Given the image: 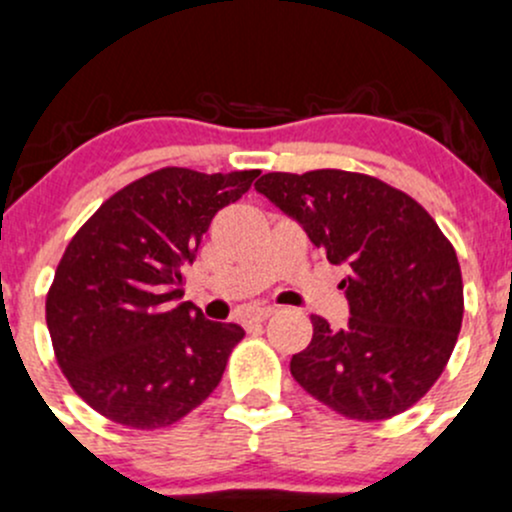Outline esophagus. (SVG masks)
Here are the masks:
<instances>
[{
	"label": "esophagus",
	"instance_id": "esophagus-1",
	"mask_svg": "<svg viewBox=\"0 0 512 512\" xmlns=\"http://www.w3.org/2000/svg\"><path fill=\"white\" fill-rule=\"evenodd\" d=\"M272 314H274L272 306H265V309L250 311V314H247V321H250V324H265Z\"/></svg>",
	"mask_w": 512,
	"mask_h": 512
}]
</instances>
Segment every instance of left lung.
Here are the masks:
<instances>
[{"instance_id":"8db88e82","label":"left lung","mask_w":512,"mask_h":512,"mask_svg":"<svg viewBox=\"0 0 512 512\" xmlns=\"http://www.w3.org/2000/svg\"><path fill=\"white\" fill-rule=\"evenodd\" d=\"M294 218L331 265H346L351 319L292 355L294 380L358 422L410 410L439 380L464 319L459 257L434 218L400 188L368 174L272 171L255 184Z\"/></svg>"}]
</instances>
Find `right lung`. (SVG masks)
<instances>
[{
  "label": "right lung",
  "mask_w": 512,
  "mask_h": 512,
  "mask_svg": "<svg viewBox=\"0 0 512 512\" xmlns=\"http://www.w3.org/2000/svg\"><path fill=\"white\" fill-rule=\"evenodd\" d=\"M257 174L152 171L107 198L68 242L46 324L75 395L102 417L129 429L169 427L218 387L245 331L179 301L181 267Z\"/></svg>",
  "instance_id": "add662e5"
}]
</instances>
